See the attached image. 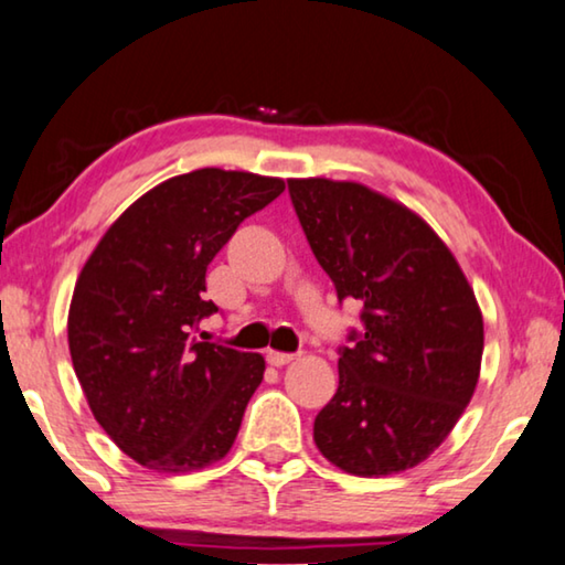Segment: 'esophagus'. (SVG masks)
<instances>
[{"instance_id": "1", "label": "esophagus", "mask_w": 565, "mask_h": 565, "mask_svg": "<svg viewBox=\"0 0 565 565\" xmlns=\"http://www.w3.org/2000/svg\"><path fill=\"white\" fill-rule=\"evenodd\" d=\"M267 363H270V366H275V369H280V366H285V363H290V361H295V353H282V351H267Z\"/></svg>"}]
</instances>
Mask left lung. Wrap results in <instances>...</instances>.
Segmentation results:
<instances>
[{
	"label": "left lung",
	"mask_w": 565,
	"mask_h": 565,
	"mask_svg": "<svg viewBox=\"0 0 565 565\" xmlns=\"http://www.w3.org/2000/svg\"><path fill=\"white\" fill-rule=\"evenodd\" d=\"M288 192L338 300L361 306L312 439L351 475L409 470L475 394L484 345L475 292L445 242L398 202L331 179H290Z\"/></svg>",
	"instance_id": "left-lung-1"
}]
</instances>
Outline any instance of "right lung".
I'll return each mask as SVG.
<instances>
[{
	"label": "right lung",
	"mask_w": 565,
	"mask_h": 565,
	"mask_svg": "<svg viewBox=\"0 0 565 565\" xmlns=\"http://www.w3.org/2000/svg\"><path fill=\"white\" fill-rule=\"evenodd\" d=\"M285 181L199 169L153 186L110 224L75 282L67 343L90 412L156 472H194L230 452L265 373L259 353L199 341L206 267Z\"/></svg>",
	"instance_id": "obj_1"
}]
</instances>
